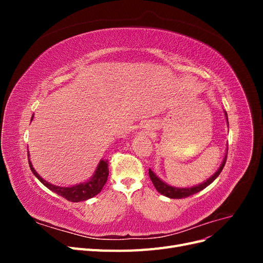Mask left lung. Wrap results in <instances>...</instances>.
I'll return each instance as SVG.
<instances>
[{
    "instance_id": "left-lung-1",
    "label": "left lung",
    "mask_w": 263,
    "mask_h": 263,
    "mask_svg": "<svg viewBox=\"0 0 263 263\" xmlns=\"http://www.w3.org/2000/svg\"><path fill=\"white\" fill-rule=\"evenodd\" d=\"M225 113V117H226V121L228 123V116H227V113ZM227 153H228V147L226 148V154H225V157L224 159H222L221 161V164L219 165L218 170L215 172L212 177H210L208 180L204 181L203 183H200V184H196L194 186H190V187H176V186H172V185H169L168 183H165L164 181H162L160 178H159L158 176H156V173L149 169V177H150V180L151 182L154 183V185L156 187V190L158 191L159 193L166 196V197H170V198H183V197H187L190 195H193L197 192H200V191H202L203 189L208 187L211 183L216 179L221 170L224 169V165L226 163V159H227Z\"/></svg>"
}]
</instances>
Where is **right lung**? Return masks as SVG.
I'll return each mask as SVG.
<instances>
[{
	"label": "right lung",
	"instance_id": "right-lung-1",
	"mask_svg": "<svg viewBox=\"0 0 263 263\" xmlns=\"http://www.w3.org/2000/svg\"><path fill=\"white\" fill-rule=\"evenodd\" d=\"M33 118H34V115L31 116V121H33ZM28 162H29L31 172L34 173V176L41 181L46 187H48L50 191H52V192L57 193L58 195L65 197L66 200L71 202H82V201L89 200V198H92L95 195H98L102 191L103 186H104L108 177V160H106V159H101L97 169H95L93 173V176L87 181L79 183V184H76L72 186H58V185L51 184V183L44 180L41 176H39V174L36 172V170L34 169L33 164H31L29 155H28Z\"/></svg>",
	"mask_w": 263,
	"mask_h": 263
}]
</instances>
